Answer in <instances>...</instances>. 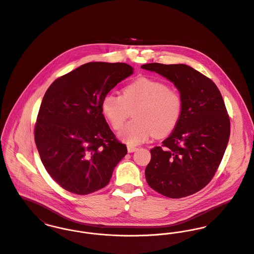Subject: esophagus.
I'll list each match as a JSON object with an SVG mask.
<instances>
[{"label": "esophagus", "mask_w": 254, "mask_h": 254, "mask_svg": "<svg viewBox=\"0 0 254 254\" xmlns=\"http://www.w3.org/2000/svg\"><path fill=\"white\" fill-rule=\"evenodd\" d=\"M136 150H137V148L134 147V146H127V152H128V153H133V152H135Z\"/></svg>", "instance_id": "1"}]
</instances>
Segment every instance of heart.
<instances>
[{
	"instance_id": "1",
	"label": "heart",
	"mask_w": 254,
	"mask_h": 254,
	"mask_svg": "<svg viewBox=\"0 0 254 254\" xmlns=\"http://www.w3.org/2000/svg\"><path fill=\"white\" fill-rule=\"evenodd\" d=\"M135 109L136 122L119 132V138L128 146L139 145L153 135H169L182 116L183 98L162 81L139 77L124 87L122 95L109 92L101 102L102 113L114 129H120Z\"/></svg>"
}]
</instances>
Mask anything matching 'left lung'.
<instances>
[{"mask_svg":"<svg viewBox=\"0 0 254 254\" xmlns=\"http://www.w3.org/2000/svg\"><path fill=\"white\" fill-rule=\"evenodd\" d=\"M142 69L170 81L183 98L180 121L162 147L150 150L145 169L149 186L179 198L206 186L218 169L230 136V120L216 85L185 64L148 63Z\"/></svg>","mask_w":254,"mask_h":254,"instance_id":"1","label":"left lung"}]
</instances>
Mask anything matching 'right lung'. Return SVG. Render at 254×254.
Here are the masks:
<instances>
[{"label": "right lung", "instance_id": "add662e5", "mask_svg": "<svg viewBox=\"0 0 254 254\" xmlns=\"http://www.w3.org/2000/svg\"><path fill=\"white\" fill-rule=\"evenodd\" d=\"M133 74L127 63L89 62L57 79L46 91L35 142L49 174L65 190L87 195L104 188L127 155L101 110L103 97Z\"/></svg>", "mask_w": 254, "mask_h": 254}]
</instances>
